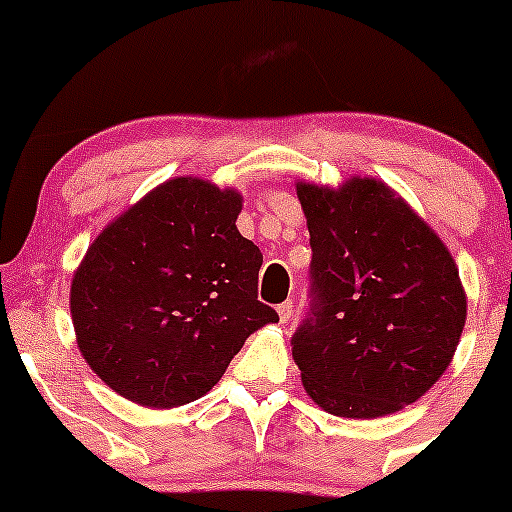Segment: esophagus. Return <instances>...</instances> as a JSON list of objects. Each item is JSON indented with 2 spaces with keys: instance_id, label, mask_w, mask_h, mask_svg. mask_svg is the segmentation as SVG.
Here are the masks:
<instances>
[{
  "instance_id": "esophagus-1",
  "label": "esophagus",
  "mask_w": 512,
  "mask_h": 512,
  "mask_svg": "<svg viewBox=\"0 0 512 512\" xmlns=\"http://www.w3.org/2000/svg\"><path fill=\"white\" fill-rule=\"evenodd\" d=\"M292 312H294V304L292 302H282L280 307H277V314H280V322L282 324H289V319H292Z\"/></svg>"
}]
</instances>
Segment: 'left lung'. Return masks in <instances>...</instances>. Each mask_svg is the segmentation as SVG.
I'll return each instance as SVG.
<instances>
[{"mask_svg": "<svg viewBox=\"0 0 512 512\" xmlns=\"http://www.w3.org/2000/svg\"><path fill=\"white\" fill-rule=\"evenodd\" d=\"M312 245V312L292 337L309 399L327 414L379 418L443 376L466 324V289L431 225L386 183L299 180Z\"/></svg>", "mask_w": 512, "mask_h": 512, "instance_id": "left-lung-1", "label": "left lung"}]
</instances>
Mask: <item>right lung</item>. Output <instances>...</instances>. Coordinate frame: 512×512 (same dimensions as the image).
<instances>
[{
	"label": "right lung",
	"instance_id": "1",
	"mask_svg": "<svg viewBox=\"0 0 512 512\" xmlns=\"http://www.w3.org/2000/svg\"><path fill=\"white\" fill-rule=\"evenodd\" d=\"M242 195L170 178L118 215L71 280L76 344L108 389L146 409L208 394L252 332L280 322L257 299L262 252L240 235Z\"/></svg>",
	"mask_w": 512,
	"mask_h": 512
}]
</instances>
